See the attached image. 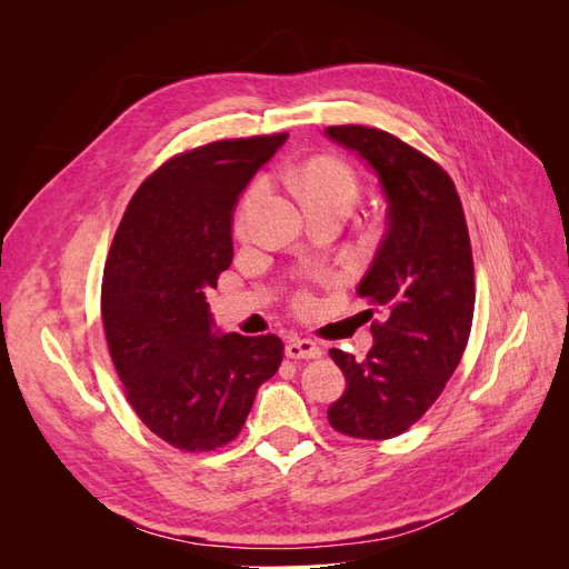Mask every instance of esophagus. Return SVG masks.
Masks as SVG:
<instances>
[{
  "mask_svg": "<svg viewBox=\"0 0 569 569\" xmlns=\"http://www.w3.org/2000/svg\"><path fill=\"white\" fill-rule=\"evenodd\" d=\"M284 353L289 356V358H295V360H311V358H320L322 356V349L318 347L316 341H311V339H289L287 341V347H284Z\"/></svg>",
  "mask_w": 569,
  "mask_h": 569,
  "instance_id": "esophagus-1",
  "label": "esophagus"
}]
</instances>
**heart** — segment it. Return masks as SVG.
<instances>
[{
  "label": "heart",
  "instance_id": "heart-1",
  "mask_svg": "<svg viewBox=\"0 0 569 569\" xmlns=\"http://www.w3.org/2000/svg\"><path fill=\"white\" fill-rule=\"evenodd\" d=\"M289 180H291V184H295L303 203L343 201L351 206L358 194V182H356L353 170L343 161L330 159V157H320V159H311V161L301 163L299 168L291 170ZM263 192H266L263 178H258L256 182L249 184V189L244 192L242 201H239V209L234 213V230L237 232L247 230V218H249L251 206Z\"/></svg>",
  "mask_w": 569,
  "mask_h": 569
}]
</instances>
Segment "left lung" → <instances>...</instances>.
<instances>
[{
  "instance_id": "left-lung-1",
  "label": "left lung",
  "mask_w": 569,
  "mask_h": 569,
  "mask_svg": "<svg viewBox=\"0 0 569 569\" xmlns=\"http://www.w3.org/2000/svg\"><path fill=\"white\" fill-rule=\"evenodd\" d=\"M330 140L358 151L380 178L387 232L358 297L380 313L363 360L332 349L347 391L327 410L353 439L403 435L429 410L468 347L475 313L472 247L456 184L416 147L380 128L330 126Z\"/></svg>"
}]
</instances>
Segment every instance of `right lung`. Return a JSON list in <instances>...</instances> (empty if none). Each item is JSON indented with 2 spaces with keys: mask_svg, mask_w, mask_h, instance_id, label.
<instances>
[{
  "mask_svg": "<svg viewBox=\"0 0 569 569\" xmlns=\"http://www.w3.org/2000/svg\"><path fill=\"white\" fill-rule=\"evenodd\" d=\"M287 132L176 153L140 184L101 280V320L126 399L180 451H216L242 432L256 391L278 372V335H213L206 291L232 263L237 197Z\"/></svg>",
  "mask_w": 569,
  "mask_h": 569,
  "instance_id": "obj_1",
  "label": "right lung"
}]
</instances>
